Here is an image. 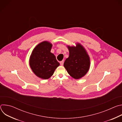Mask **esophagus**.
<instances>
[{"instance_id":"esophagus-1","label":"esophagus","mask_w":122,"mask_h":122,"mask_svg":"<svg viewBox=\"0 0 122 122\" xmlns=\"http://www.w3.org/2000/svg\"><path fill=\"white\" fill-rule=\"evenodd\" d=\"M60 65H61V66H63V64H64V61H61V62H60Z\"/></svg>"}]
</instances>
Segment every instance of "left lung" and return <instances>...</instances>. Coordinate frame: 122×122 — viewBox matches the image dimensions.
<instances>
[{"mask_svg": "<svg viewBox=\"0 0 122 122\" xmlns=\"http://www.w3.org/2000/svg\"><path fill=\"white\" fill-rule=\"evenodd\" d=\"M76 46L67 45L69 51V56L67 58L64 66L68 73L75 79L84 77L89 70L90 58L85 48L80 43Z\"/></svg>", "mask_w": 122, "mask_h": 122, "instance_id": "1", "label": "left lung"}]
</instances>
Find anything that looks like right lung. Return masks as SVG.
I'll list each match as a JSON object with an SVG mask.
<instances>
[{
    "mask_svg": "<svg viewBox=\"0 0 122 122\" xmlns=\"http://www.w3.org/2000/svg\"><path fill=\"white\" fill-rule=\"evenodd\" d=\"M52 46L50 42L43 41L34 48L29 57V66L32 71L42 79L50 78L60 65L54 54L51 52Z\"/></svg>",
    "mask_w": 122,
    "mask_h": 122,
    "instance_id": "obj_1",
    "label": "right lung"
}]
</instances>
